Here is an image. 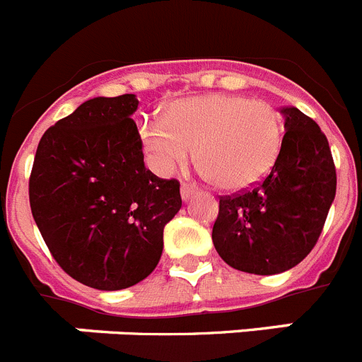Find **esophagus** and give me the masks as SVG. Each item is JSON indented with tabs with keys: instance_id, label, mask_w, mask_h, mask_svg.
I'll return each instance as SVG.
<instances>
[{
	"instance_id": "obj_1",
	"label": "esophagus",
	"mask_w": 362,
	"mask_h": 362,
	"mask_svg": "<svg viewBox=\"0 0 362 362\" xmlns=\"http://www.w3.org/2000/svg\"><path fill=\"white\" fill-rule=\"evenodd\" d=\"M194 194H196V187H194V185H181V197H183L185 201L190 199Z\"/></svg>"
}]
</instances>
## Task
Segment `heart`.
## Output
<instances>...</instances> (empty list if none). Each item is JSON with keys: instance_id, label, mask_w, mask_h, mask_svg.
Instances as JSON below:
<instances>
[{"instance_id": "heart-1", "label": "heart", "mask_w": 362, "mask_h": 362, "mask_svg": "<svg viewBox=\"0 0 362 362\" xmlns=\"http://www.w3.org/2000/svg\"><path fill=\"white\" fill-rule=\"evenodd\" d=\"M139 136L159 174L187 165L196 148L197 166L216 187L241 192L261 183L276 165L283 121L264 99L209 94L179 99L163 121H141Z\"/></svg>"}]
</instances>
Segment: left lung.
I'll return each mask as SVG.
<instances>
[{
	"instance_id": "1",
	"label": "left lung",
	"mask_w": 362,
	"mask_h": 362,
	"mask_svg": "<svg viewBox=\"0 0 362 362\" xmlns=\"http://www.w3.org/2000/svg\"><path fill=\"white\" fill-rule=\"evenodd\" d=\"M284 136L270 174L255 187L219 197L212 241L235 270L274 276L299 264L317 243L337 175L325 134L299 108L284 107Z\"/></svg>"
}]
</instances>
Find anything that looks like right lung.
<instances>
[{"mask_svg": "<svg viewBox=\"0 0 362 362\" xmlns=\"http://www.w3.org/2000/svg\"><path fill=\"white\" fill-rule=\"evenodd\" d=\"M134 94L94 98L41 137L28 181L30 210L56 263L98 290L152 274L163 228L181 209L177 179L143 161Z\"/></svg>", "mask_w": 362, "mask_h": 362, "instance_id": "1", "label": "right lung"}]
</instances>
